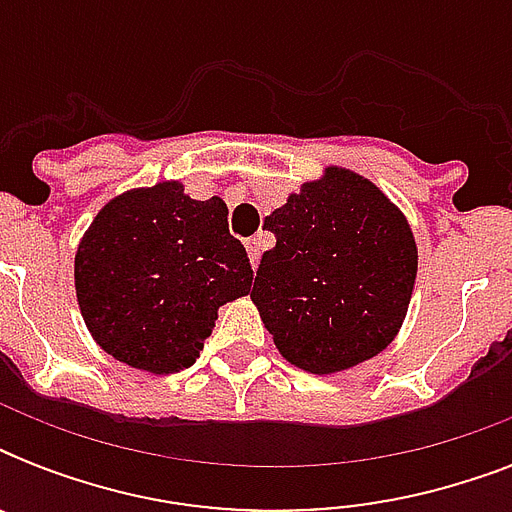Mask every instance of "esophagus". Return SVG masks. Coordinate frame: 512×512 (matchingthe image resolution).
<instances>
[{
	"instance_id": "1",
	"label": "esophagus",
	"mask_w": 512,
	"mask_h": 512,
	"mask_svg": "<svg viewBox=\"0 0 512 512\" xmlns=\"http://www.w3.org/2000/svg\"><path fill=\"white\" fill-rule=\"evenodd\" d=\"M244 244H247L249 263H252V268H257V263H260V239H247Z\"/></svg>"
}]
</instances>
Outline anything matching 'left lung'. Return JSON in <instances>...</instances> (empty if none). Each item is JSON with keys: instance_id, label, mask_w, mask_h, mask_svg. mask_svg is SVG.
<instances>
[{"instance_id": "left-lung-1", "label": "left lung", "mask_w": 512, "mask_h": 512, "mask_svg": "<svg viewBox=\"0 0 512 512\" xmlns=\"http://www.w3.org/2000/svg\"><path fill=\"white\" fill-rule=\"evenodd\" d=\"M276 233L252 303L289 364L335 374L388 348L404 324L417 244L404 212L366 177L327 167L265 217Z\"/></svg>"}]
</instances>
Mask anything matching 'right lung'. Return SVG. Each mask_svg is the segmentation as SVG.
<instances>
[{
    "mask_svg": "<svg viewBox=\"0 0 512 512\" xmlns=\"http://www.w3.org/2000/svg\"><path fill=\"white\" fill-rule=\"evenodd\" d=\"M76 303L100 348L151 374L199 358L217 308L249 295L247 249L228 231L223 199L183 183L132 188L100 209L74 257Z\"/></svg>",
    "mask_w": 512,
    "mask_h": 512,
    "instance_id": "obj_1",
    "label": "right lung"
}]
</instances>
